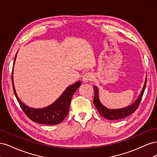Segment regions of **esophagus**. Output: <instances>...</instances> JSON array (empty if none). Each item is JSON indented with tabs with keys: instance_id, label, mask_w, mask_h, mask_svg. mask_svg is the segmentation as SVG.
<instances>
[{
	"instance_id": "esophagus-1",
	"label": "esophagus",
	"mask_w": 157,
	"mask_h": 157,
	"mask_svg": "<svg viewBox=\"0 0 157 157\" xmlns=\"http://www.w3.org/2000/svg\"><path fill=\"white\" fill-rule=\"evenodd\" d=\"M94 78V75L91 72H87L85 73L82 77V81L84 82H88L91 81Z\"/></svg>"
}]
</instances>
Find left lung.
I'll use <instances>...</instances> for the list:
<instances>
[{
	"label": "left lung",
	"mask_w": 157,
	"mask_h": 157,
	"mask_svg": "<svg viewBox=\"0 0 157 157\" xmlns=\"http://www.w3.org/2000/svg\"><path fill=\"white\" fill-rule=\"evenodd\" d=\"M147 84V77L145 78V81L143 89L141 90V92L140 94L135 102L132 103L131 105L128 106L126 107L122 108V109H109L103 105L100 100L99 99V92H98V88L97 86H94V103L95 106L97 108L99 113L104 118H107L108 120H119L124 118L130 115L131 114L134 113L136 109L138 108L142 98H143V95L145 91V89L146 87Z\"/></svg>",
	"instance_id": "left-lung-1"
}]
</instances>
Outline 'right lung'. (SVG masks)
<instances>
[{"instance_id": "1", "label": "right lung", "mask_w": 157, "mask_h": 157, "mask_svg": "<svg viewBox=\"0 0 157 157\" xmlns=\"http://www.w3.org/2000/svg\"><path fill=\"white\" fill-rule=\"evenodd\" d=\"M16 56L17 55H16L15 59H14L13 65L15 63ZM12 81L14 94H15L19 104L25 115L33 122L46 125L58 124L62 122L64 118L67 117L69 113L71 99H72L76 90L81 84V82L78 81L71 86H68L61 95L60 97L50 105L42 109H35L25 105L18 98L15 88H14L13 70L12 73Z\"/></svg>"}]
</instances>
